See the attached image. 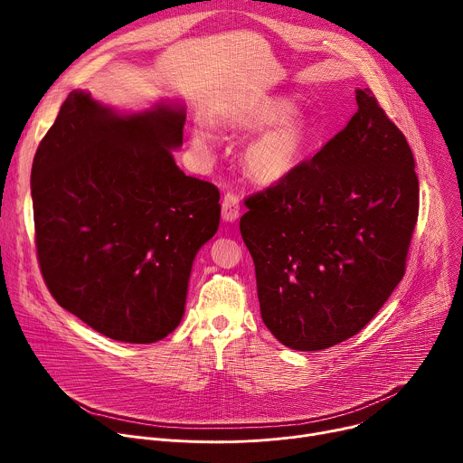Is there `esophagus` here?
Returning <instances> with one entry per match:
<instances>
[{
	"label": "esophagus",
	"mask_w": 463,
	"mask_h": 463,
	"mask_svg": "<svg viewBox=\"0 0 463 463\" xmlns=\"http://www.w3.org/2000/svg\"><path fill=\"white\" fill-rule=\"evenodd\" d=\"M240 216V200L236 194H225L222 203V218L225 223H234Z\"/></svg>",
	"instance_id": "obj_1"
}]
</instances>
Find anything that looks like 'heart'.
<instances>
[{
  "label": "heart",
  "instance_id": "b5f03b06",
  "mask_svg": "<svg viewBox=\"0 0 463 463\" xmlns=\"http://www.w3.org/2000/svg\"><path fill=\"white\" fill-rule=\"evenodd\" d=\"M223 122L234 129H260L249 139L241 159L245 170L260 183H277L291 175L311 143L307 117L293 108V100L282 95H266L245 100L223 115ZM192 141L200 148L214 143L213 129L197 122Z\"/></svg>",
  "mask_w": 463,
  "mask_h": 463
}]
</instances>
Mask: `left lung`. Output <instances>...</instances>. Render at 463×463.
<instances>
[{"label":"left lung","instance_id":"8db88e82","mask_svg":"<svg viewBox=\"0 0 463 463\" xmlns=\"http://www.w3.org/2000/svg\"><path fill=\"white\" fill-rule=\"evenodd\" d=\"M311 161L250 195L240 220L261 320L288 348H332L373 318L405 275L418 222L412 150L370 90Z\"/></svg>","mask_w":463,"mask_h":463}]
</instances>
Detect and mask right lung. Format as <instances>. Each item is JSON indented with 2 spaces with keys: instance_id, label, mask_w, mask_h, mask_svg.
Returning a JSON list of instances; mask_svg holds the SVG:
<instances>
[{
  "instance_id": "obj_1",
  "label": "right lung",
  "mask_w": 463,
  "mask_h": 463,
  "mask_svg": "<svg viewBox=\"0 0 463 463\" xmlns=\"http://www.w3.org/2000/svg\"><path fill=\"white\" fill-rule=\"evenodd\" d=\"M186 109L118 111L75 90L31 172L36 249L54 300L99 334L165 339L184 315L194 258L218 231L220 192L174 154Z\"/></svg>"
}]
</instances>
